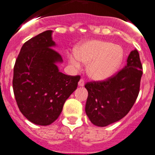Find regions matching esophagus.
Returning <instances> with one entry per match:
<instances>
[{
    "instance_id": "34e87169",
    "label": "esophagus",
    "mask_w": 155,
    "mask_h": 155,
    "mask_svg": "<svg viewBox=\"0 0 155 155\" xmlns=\"http://www.w3.org/2000/svg\"><path fill=\"white\" fill-rule=\"evenodd\" d=\"M78 85H79L80 87H84V80L83 79V78H81V79L79 81V82H78Z\"/></svg>"
}]
</instances>
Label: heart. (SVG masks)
<instances>
[{
    "instance_id": "obj_1",
    "label": "heart",
    "mask_w": 155,
    "mask_h": 155,
    "mask_svg": "<svg viewBox=\"0 0 155 155\" xmlns=\"http://www.w3.org/2000/svg\"><path fill=\"white\" fill-rule=\"evenodd\" d=\"M124 51L117 44L105 41H87L78 47L76 53L68 55L70 62L79 68L90 62L87 71L95 80H104L112 75L121 64Z\"/></svg>"
}]
</instances>
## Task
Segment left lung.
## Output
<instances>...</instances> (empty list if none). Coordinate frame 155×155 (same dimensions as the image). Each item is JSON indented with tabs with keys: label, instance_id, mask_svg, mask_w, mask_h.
I'll return each instance as SVG.
<instances>
[{
	"label": "left lung",
	"instance_id": "obj_1",
	"mask_svg": "<svg viewBox=\"0 0 155 155\" xmlns=\"http://www.w3.org/2000/svg\"><path fill=\"white\" fill-rule=\"evenodd\" d=\"M142 65L136 49L130 52L127 65L105 81L85 84L88 91L85 111L90 121L106 127L128 114L134 105L140 88Z\"/></svg>",
	"mask_w": 155,
	"mask_h": 155
}]
</instances>
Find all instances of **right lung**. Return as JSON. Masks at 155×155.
<instances>
[{"label": "right lung", "mask_w": 155, "mask_h": 155, "mask_svg": "<svg viewBox=\"0 0 155 155\" xmlns=\"http://www.w3.org/2000/svg\"><path fill=\"white\" fill-rule=\"evenodd\" d=\"M52 32L46 31L26 41L13 68V93L19 111L29 121L41 126L59 117L81 78L59 71L56 63L62 59L52 48L56 45Z\"/></svg>", "instance_id": "add662e5"}]
</instances>
